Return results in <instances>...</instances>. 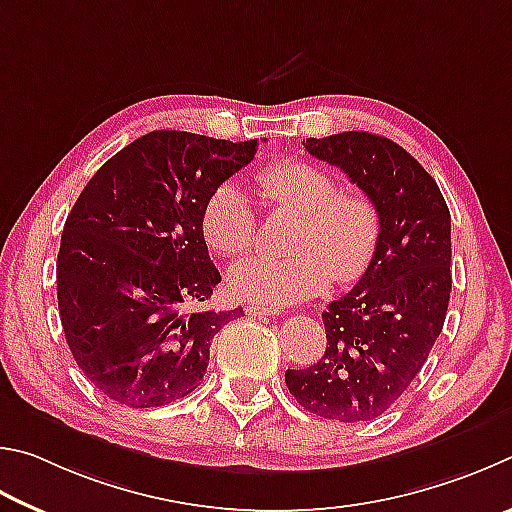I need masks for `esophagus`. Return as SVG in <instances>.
Instances as JSON below:
<instances>
[{
    "instance_id": "esophagus-1",
    "label": "esophagus",
    "mask_w": 512,
    "mask_h": 512,
    "mask_svg": "<svg viewBox=\"0 0 512 512\" xmlns=\"http://www.w3.org/2000/svg\"><path fill=\"white\" fill-rule=\"evenodd\" d=\"M245 312L249 317H274V315H279V310H276V308L258 306V303H247Z\"/></svg>"
}]
</instances>
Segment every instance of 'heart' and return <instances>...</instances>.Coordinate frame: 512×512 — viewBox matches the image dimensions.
<instances>
[{"mask_svg": "<svg viewBox=\"0 0 512 512\" xmlns=\"http://www.w3.org/2000/svg\"><path fill=\"white\" fill-rule=\"evenodd\" d=\"M261 204L297 213L292 258L251 256L229 270L227 285L240 299L288 306L324 294L330 283L362 279L378 249L382 220L369 195L348 193L321 166L281 159L254 173ZM254 202L233 182H220L204 197L200 233L215 256L233 258L254 247Z\"/></svg>", "mask_w": 512, "mask_h": 512, "instance_id": "obj_1", "label": "heart"}]
</instances>
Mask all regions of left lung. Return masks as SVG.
Listing matches in <instances>:
<instances>
[{
	"label": "left lung",
	"instance_id": "8db88e82",
	"mask_svg": "<svg viewBox=\"0 0 512 512\" xmlns=\"http://www.w3.org/2000/svg\"><path fill=\"white\" fill-rule=\"evenodd\" d=\"M312 157L342 168L380 211L371 267L321 315L326 353L285 384L303 409L339 423L382 416L423 369L452 292L450 209L434 177L371 132L303 139Z\"/></svg>",
	"mask_w": 512,
	"mask_h": 512
}]
</instances>
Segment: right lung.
Here are the masks:
<instances>
[{
  "label": "right lung",
  "mask_w": 512,
  "mask_h": 512,
  "mask_svg": "<svg viewBox=\"0 0 512 512\" xmlns=\"http://www.w3.org/2000/svg\"><path fill=\"white\" fill-rule=\"evenodd\" d=\"M258 143L155 130L96 170L67 215L58 308L69 351L94 387L132 409L197 389L211 339L240 315L188 312L220 283L200 211Z\"/></svg>",
  "instance_id": "right-lung-1"
}]
</instances>
